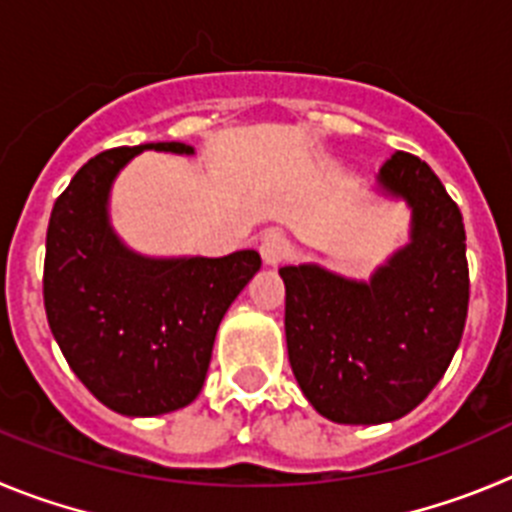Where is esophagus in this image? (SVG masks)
Instances as JSON below:
<instances>
[{
    "mask_svg": "<svg viewBox=\"0 0 512 512\" xmlns=\"http://www.w3.org/2000/svg\"><path fill=\"white\" fill-rule=\"evenodd\" d=\"M260 255L265 265H280L285 260V255H288V239H285V234L278 232V229L265 232V237L260 239Z\"/></svg>",
    "mask_w": 512,
    "mask_h": 512,
    "instance_id": "1",
    "label": "esophagus"
}]
</instances>
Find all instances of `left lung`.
I'll list each match as a JSON object with an SVG mask.
<instances>
[{
  "label": "left lung",
  "mask_w": 512,
  "mask_h": 512,
  "mask_svg": "<svg viewBox=\"0 0 512 512\" xmlns=\"http://www.w3.org/2000/svg\"><path fill=\"white\" fill-rule=\"evenodd\" d=\"M375 191L405 201L411 232L370 278L319 262L280 267L293 375L316 413L349 426L398 421L423 403L462 342L469 306L462 214L434 170L395 153Z\"/></svg>",
  "instance_id": "1"
}]
</instances>
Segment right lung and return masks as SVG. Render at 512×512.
Wrapping results in <instances>:
<instances>
[{"mask_svg": "<svg viewBox=\"0 0 512 512\" xmlns=\"http://www.w3.org/2000/svg\"><path fill=\"white\" fill-rule=\"evenodd\" d=\"M145 150L193 155L186 142L117 147L78 170L50 214L43 296L63 357L99 403L132 418L186 408L209 372L216 329L262 260L150 257L122 242L109 199Z\"/></svg>", "mask_w": 512, "mask_h": 512, "instance_id": "1", "label": "right lung"}]
</instances>
